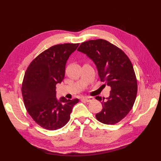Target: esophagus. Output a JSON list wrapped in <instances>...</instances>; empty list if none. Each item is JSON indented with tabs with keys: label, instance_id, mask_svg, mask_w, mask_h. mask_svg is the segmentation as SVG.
Here are the masks:
<instances>
[{
	"label": "esophagus",
	"instance_id": "34e87169",
	"mask_svg": "<svg viewBox=\"0 0 161 161\" xmlns=\"http://www.w3.org/2000/svg\"><path fill=\"white\" fill-rule=\"evenodd\" d=\"M93 99H94V98L92 97H83V98H82V100H83L84 101H86V102H91L92 101H93Z\"/></svg>",
	"mask_w": 161,
	"mask_h": 161
}]
</instances>
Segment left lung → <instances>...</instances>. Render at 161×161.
I'll use <instances>...</instances> for the list:
<instances>
[{
  "label": "left lung",
  "instance_id": "1",
  "mask_svg": "<svg viewBox=\"0 0 161 161\" xmlns=\"http://www.w3.org/2000/svg\"><path fill=\"white\" fill-rule=\"evenodd\" d=\"M77 50L91 59L101 81L111 86L109 97L97 96L103 109L95 117L100 122L113 125L125 117L132 108L137 95V80L127 55L119 47L102 39L82 43Z\"/></svg>",
  "mask_w": 161,
  "mask_h": 161
}]
</instances>
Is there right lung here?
<instances>
[{
	"mask_svg": "<svg viewBox=\"0 0 161 161\" xmlns=\"http://www.w3.org/2000/svg\"><path fill=\"white\" fill-rule=\"evenodd\" d=\"M79 43L53 46L43 51L29 65L23 80L21 92L25 108L41 127L56 130L70 118L73 107L79 100L56 98V85L65 75L66 62Z\"/></svg>",
	"mask_w": 161,
	"mask_h": 161,
	"instance_id": "1",
	"label": "right lung"
}]
</instances>
